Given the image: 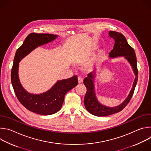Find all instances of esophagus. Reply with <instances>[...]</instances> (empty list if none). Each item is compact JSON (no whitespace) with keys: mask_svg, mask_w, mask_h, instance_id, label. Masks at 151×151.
I'll return each mask as SVG.
<instances>
[{"mask_svg":"<svg viewBox=\"0 0 151 151\" xmlns=\"http://www.w3.org/2000/svg\"><path fill=\"white\" fill-rule=\"evenodd\" d=\"M78 83H81L83 82V79L81 76L78 77Z\"/></svg>","mask_w":151,"mask_h":151,"instance_id":"obj_1","label":"esophagus"}]
</instances>
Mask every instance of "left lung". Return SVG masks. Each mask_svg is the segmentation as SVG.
Here are the masks:
<instances>
[{
	"label": "left lung",
	"mask_w": 151,
	"mask_h": 151,
	"mask_svg": "<svg viewBox=\"0 0 151 151\" xmlns=\"http://www.w3.org/2000/svg\"><path fill=\"white\" fill-rule=\"evenodd\" d=\"M109 35L115 40L114 48L109 54V57L113 58L118 57H124L130 63L136 77L133 84V88L127 97L119 105L111 107L101 104L98 101L96 96L94 87L96 73L95 72L88 73L87 77L83 80V84L87 88V93L85 95L83 102L87 111L91 114L97 116H106L121 111L130 102L134 93L138 79L137 59L134 49L128 44L125 37L122 34L117 32L110 31L109 32Z\"/></svg>",
	"instance_id": "1"
}]
</instances>
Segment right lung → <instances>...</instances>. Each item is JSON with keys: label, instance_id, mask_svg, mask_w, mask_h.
I'll return each instance as SVG.
<instances>
[{"label": "right lung", "instance_id": "obj_1", "mask_svg": "<svg viewBox=\"0 0 151 151\" xmlns=\"http://www.w3.org/2000/svg\"><path fill=\"white\" fill-rule=\"evenodd\" d=\"M57 36L47 33H30L17 50L14 59L11 77L15 95L27 109L39 115H50L57 112L61 108L65 94L78 85V76L58 81L48 91L34 94L27 92L19 81V62L35 48L53 41Z\"/></svg>", "mask_w": 151, "mask_h": 151}]
</instances>
